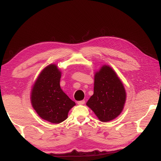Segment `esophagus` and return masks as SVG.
<instances>
[{"label": "esophagus", "instance_id": "1", "mask_svg": "<svg viewBox=\"0 0 161 161\" xmlns=\"http://www.w3.org/2000/svg\"><path fill=\"white\" fill-rule=\"evenodd\" d=\"M85 103V101H77V104L78 105H84Z\"/></svg>", "mask_w": 161, "mask_h": 161}]
</instances>
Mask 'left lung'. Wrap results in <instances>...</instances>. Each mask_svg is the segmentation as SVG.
Listing matches in <instances>:
<instances>
[{
  "label": "left lung",
  "instance_id": "left-lung-1",
  "mask_svg": "<svg viewBox=\"0 0 161 161\" xmlns=\"http://www.w3.org/2000/svg\"><path fill=\"white\" fill-rule=\"evenodd\" d=\"M126 93L121 80L114 70L104 64L94 73V94L86 105L98 120L106 122L114 120L124 109Z\"/></svg>",
  "mask_w": 161,
  "mask_h": 161
}]
</instances>
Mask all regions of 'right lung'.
<instances>
[{
  "label": "right lung",
  "instance_id": "1",
  "mask_svg": "<svg viewBox=\"0 0 161 161\" xmlns=\"http://www.w3.org/2000/svg\"><path fill=\"white\" fill-rule=\"evenodd\" d=\"M61 71L55 64H50L39 73L31 92L32 108L43 120L59 124L68 118V113L75 103L60 86Z\"/></svg>",
  "mask_w": 161,
  "mask_h": 161
}]
</instances>
